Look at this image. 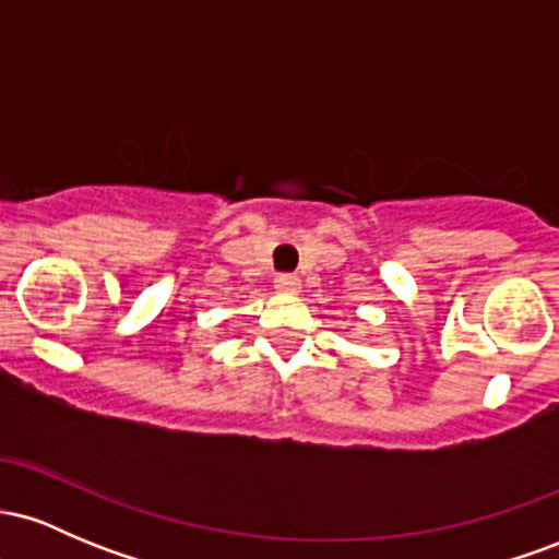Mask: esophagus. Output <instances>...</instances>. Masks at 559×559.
<instances>
[{
	"mask_svg": "<svg viewBox=\"0 0 559 559\" xmlns=\"http://www.w3.org/2000/svg\"><path fill=\"white\" fill-rule=\"evenodd\" d=\"M273 284H275V288H278V292L294 294V292H299L301 281L297 278V275H292V273H278V275H275Z\"/></svg>",
	"mask_w": 559,
	"mask_h": 559,
	"instance_id": "obj_1",
	"label": "esophagus"
}]
</instances>
